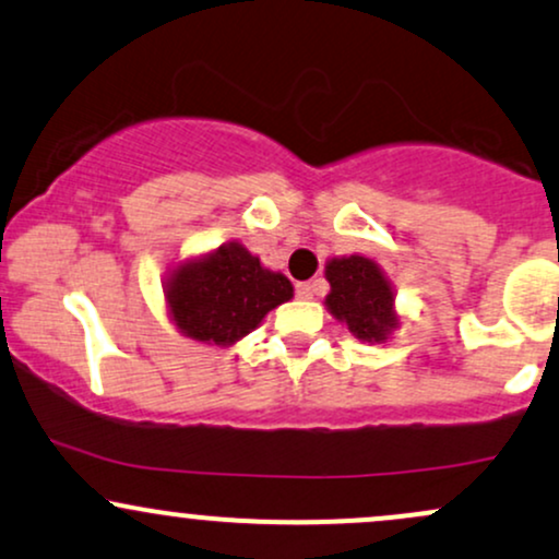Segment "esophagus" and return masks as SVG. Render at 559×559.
<instances>
[{
  "label": "esophagus",
  "mask_w": 559,
  "mask_h": 559,
  "mask_svg": "<svg viewBox=\"0 0 559 559\" xmlns=\"http://www.w3.org/2000/svg\"><path fill=\"white\" fill-rule=\"evenodd\" d=\"M316 294H318V281H301V284H297L299 299H312Z\"/></svg>",
  "instance_id": "1"
}]
</instances>
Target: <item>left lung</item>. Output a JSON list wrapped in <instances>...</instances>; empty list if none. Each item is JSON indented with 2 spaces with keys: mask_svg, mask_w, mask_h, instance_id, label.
<instances>
[{
  "mask_svg": "<svg viewBox=\"0 0 559 559\" xmlns=\"http://www.w3.org/2000/svg\"><path fill=\"white\" fill-rule=\"evenodd\" d=\"M331 284L325 310L365 344H383L402 325L394 307V286L376 260L365 254L331 258L325 262Z\"/></svg>",
  "mask_w": 559,
  "mask_h": 559,
  "instance_id": "1",
  "label": "left lung"
}]
</instances>
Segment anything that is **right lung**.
Instances as JSON below:
<instances>
[{
    "label": "right lung",
    "mask_w": 559,
    "mask_h": 559,
    "mask_svg": "<svg viewBox=\"0 0 559 559\" xmlns=\"http://www.w3.org/2000/svg\"><path fill=\"white\" fill-rule=\"evenodd\" d=\"M178 333L210 346H234L271 310L294 297L292 281L271 271L241 241L186 258L163 284Z\"/></svg>",
    "instance_id": "obj_1"
}]
</instances>
